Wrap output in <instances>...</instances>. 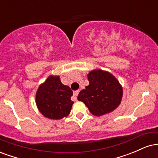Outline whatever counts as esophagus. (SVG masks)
<instances>
[{
    "instance_id": "1",
    "label": "esophagus",
    "mask_w": 158,
    "mask_h": 158,
    "mask_svg": "<svg viewBox=\"0 0 158 158\" xmlns=\"http://www.w3.org/2000/svg\"><path fill=\"white\" fill-rule=\"evenodd\" d=\"M79 93V90H76V91L73 92V96H74V98H75V99H77V96L78 94Z\"/></svg>"
}]
</instances>
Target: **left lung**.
<instances>
[{
    "mask_svg": "<svg viewBox=\"0 0 158 158\" xmlns=\"http://www.w3.org/2000/svg\"><path fill=\"white\" fill-rule=\"evenodd\" d=\"M89 85L81 90L78 100L81 101L95 116L110 112L120 104L123 88L117 79L108 72L95 70L88 74Z\"/></svg>",
    "mask_w": 158,
    "mask_h": 158,
    "instance_id": "left-lung-1",
    "label": "left lung"
}]
</instances>
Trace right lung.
I'll list each match as a JSON object with an SVG mask.
<instances>
[{"label":"right lung","instance_id":"obj_1","mask_svg":"<svg viewBox=\"0 0 158 158\" xmlns=\"http://www.w3.org/2000/svg\"><path fill=\"white\" fill-rule=\"evenodd\" d=\"M73 91L63 85L59 77H49L39 86L35 97L39 111L45 117L52 119H62L70 114L73 106L70 97Z\"/></svg>","mask_w":158,"mask_h":158}]
</instances>
